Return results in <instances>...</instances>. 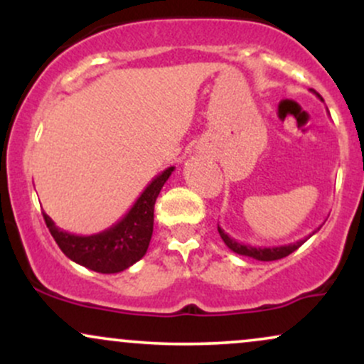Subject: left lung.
I'll return each mask as SVG.
<instances>
[{
    "mask_svg": "<svg viewBox=\"0 0 364 364\" xmlns=\"http://www.w3.org/2000/svg\"><path fill=\"white\" fill-rule=\"evenodd\" d=\"M313 94H316L315 90H311ZM318 95V94H316ZM320 97V95H318ZM320 229V228H318ZM316 229V231H318ZM217 231H219L220 237H223V241L225 243L231 252H235L237 255H243V257H250V258H255V260H260V262H272V260H279V258H284L287 257V255H291L292 252H296V250L301 246L304 241L308 240V237L315 235L316 231H313L310 236H306L304 240H299L296 241V243H289V245H281V246H252V245H245V243H240V241H236L235 237H231L228 235V232L224 231L223 228H220L219 224H217Z\"/></svg>",
    "mask_w": 364,
    "mask_h": 364,
    "instance_id": "obj_1",
    "label": "left lung"
}]
</instances>
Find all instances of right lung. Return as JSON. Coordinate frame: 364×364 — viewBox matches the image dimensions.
<instances>
[{
    "mask_svg": "<svg viewBox=\"0 0 364 364\" xmlns=\"http://www.w3.org/2000/svg\"><path fill=\"white\" fill-rule=\"evenodd\" d=\"M173 171L171 166L157 174L127 214L97 235L77 236L63 231L44 212L46 225L61 252L72 262L99 274L123 272L147 253L154 231V205Z\"/></svg>",
    "mask_w": 364,
    "mask_h": 364,
    "instance_id": "obj_1",
    "label": "right lung"
}]
</instances>
